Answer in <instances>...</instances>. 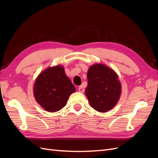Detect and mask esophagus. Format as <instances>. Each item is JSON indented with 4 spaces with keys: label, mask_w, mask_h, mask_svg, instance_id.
Returning a JSON list of instances; mask_svg holds the SVG:
<instances>
[{
    "label": "esophagus",
    "mask_w": 158,
    "mask_h": 158,
    "mask_svg": "<svg viewBox=\"0 0 158 158\" xmlns=\"http://www.w3.org/2000/svg\"><path fill=\"white\" fill-rule=\"evenodd\" d=\"M78 91L81 93H83L84 92V89L83 85H80V86L78 88Z\"/></svg>",
    "instance_id": "obj_1"
}]
</instances>
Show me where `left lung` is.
Masks as SVG:
<instances>
[{"mask_svg": "<svg viewBox=\"0 0 158 158\" xmlns=\"http://www.w3.org/2000/svg\"><path fill=\"white\" fill-rule=\"evenodd\" d=\"M85 94L89 105L99 112H107L117 103L121 85L115 72L102 64L90 66Z\"/></svg>", "mask_w": 158, "mask_h": 158, "instance_id": "1", "label": "left lung"}]
</instances>
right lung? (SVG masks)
<instances>
[{
  "instance_id": "right-lung-1",
  "label": "right lung",
  "mask_w": 158,
  "mask_h": 158,
  "mask_svg": "<svg viewBox=\"0 0 158 158\" xmlns=\"http://www.w3.org/2000/svg\"><path fill=\"white\" fill-rule=\"evenodd\" d=\"M75 89L64 68L58 65L49 67L38 76L33 86V94L43 108L53 113L66 106L70 95Z\"/></svg>"
}]
</instances>
